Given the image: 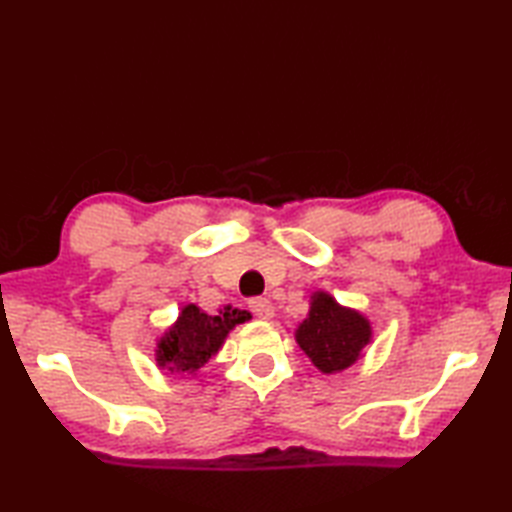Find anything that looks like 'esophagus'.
Segmentation results:
<instances>
[{
	"label": "esophagus",
	"mask_w": 512,
	"mask_h": 512,
	"mask_svg": "<svg viewBox=\"0 0 512 512\" xmlns=\"http://www.w3.org/2000/svg\"><path fill=\"white\" fill-rule=\"evenodd\" d=\"M250 310H253L255 317L262 321H270L275 317V306L268 299H253L250 301Z\"/></svg>",
	"instance_id": "34e87169"
}]
</instances>
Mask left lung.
<instances>
[{"instance_id": "obj_1", "label": "left lung", "mask_w": 512, "mask_h": 512, "mask_svg": "<svg viewBox=\"0 0 512 512\" xmlns=\"http://www.w3.org/2000/svg\"><path fill=\"white\" fill-rule=\"evenodd\" d=\"M372 334V323L361 310L341 306L330 292L314 290L306 319L295 330V341L319 372L339 374L363 356Z\"/></svg>"}]
</instances>
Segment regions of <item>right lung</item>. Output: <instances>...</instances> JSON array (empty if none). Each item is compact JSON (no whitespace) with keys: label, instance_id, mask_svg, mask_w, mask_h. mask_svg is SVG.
Masks as SVG:
<instances>
[{"label":"right lung","instance_id":"1","mask_svg":"<svg viewBox=\"0 0 512 512\" xmlns=\"http://www.w3.org/2000/svg\"><path fill=\"white\" fill-rule=\"evenodd\" d=\"M250 321L248 310L224 306L215 314L195 303L180 308L178 319L156 339V365L167 374L195 376L211 356L222 350L226 336L235 325Z\"/></svg>","mask_w":512,"mask_h":512}]
</instances>
